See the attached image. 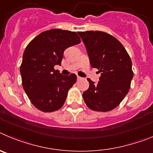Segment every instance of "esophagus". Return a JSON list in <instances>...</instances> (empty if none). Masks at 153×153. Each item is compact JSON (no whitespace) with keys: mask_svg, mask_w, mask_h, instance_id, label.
I'll return each instance as SVG.
<instances>
[{"mask_svg":"<svg viewBox=\"0 0 153 153\" xmlns=\"http://www.w3.org/2000/svg\"><path fill=\"white\" fill-rule=\"evenodd\" d=\"M77 79L81 80V79H82V78H81V77H79V76H77Z\"/></svg>","mask_w":153,"mask_h":153,"instance_id":"1","label":"esophagus"}]
</instances>
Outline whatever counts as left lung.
I'll use <instances>...</instances> for the list:
<instances>
[{"mask_svg": "<svg viewBox=\"0 0 153 153\" xmlns=\"http://www.w3.org/2000/svg\"><path fill=\"white\" fill-rule=\"evenodd\" d=\"M88 55L91 65L101 72L99 82L88 78L83 93L91 110L107 112L117 107L129 92L133 77L130 56L119 40L101 31L78 32Z\"/></svg>", "mask_w": 153, "mask_h": 153, "instance_id": "1", "label": "left lung"}]
</instances>
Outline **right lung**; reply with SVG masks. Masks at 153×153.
<instances>
[{
  "label": "right lung",
  "mask_w": 153,
  "mask_h": 153,
  "mask_svg": "<svg viewBox=\"0 0 153 153\" xmlns=\"http://www.w3.org/2000/svg\"><path fill=\"white\" fill-rule=\"evenodd\" d=\"M80 42L75 32L53 29L41 33L27 45L20 65L22 85L31 103L39 111L53 112L64 104L77 77L75 74L61 75L54 66L61 65L67 48Z\"/></svg>",
  "instance_id": "1"
}]
</instances>
